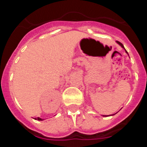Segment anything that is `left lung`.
Returning <instances> with one entry per match:
<instances>
[{
  "label": "left lung",
  "instance_id": "8db88e82",
  "mask_svg": "<svg viewBox=\"0 0 147 147\" xmlns=\"http://www.w3.org/2000/svg\"><path fill=\"white\" fill-rule=\"evenodd\" d=\"M117 43H118V44H119V45H120L121 46V47L123 48V49H124V45H123V44H122V43H121V42H119V41H117ZM125 51H126V50H125ZM126 52L127 53V51H126ZM103 116H107V115H103Z\"/></svg>",
  "mask_w": 147,
  "mask_h": 147
}]
</instances>
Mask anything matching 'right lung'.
<instances>
[{
    "label": "right lung",
    "instance_id": "right-lung-1",
    "mask_svg": "<svg viewBox=\"0 0 147 147\" xmlns=\"http://www.w3.org/2000/svg\"><path fill=\"white\" fill-rule=\"evenodd\" d=\"M35 119V120H38V121H42V120H43V119H40V118H39V117L36 118V119Z\"/></svg>",
    "mask_w": 147,
    "mask_h": 147
}]
</instances>
